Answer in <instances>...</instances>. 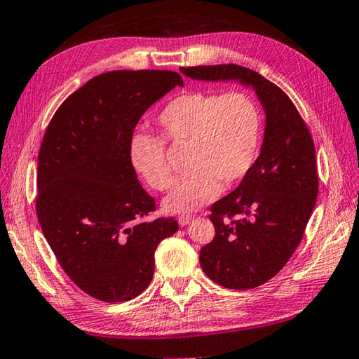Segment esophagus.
Returning <instances> with one entry per match:
<instances>
[{
	"label": "esophagus",
	"instance_id": "obj_1",
	"mask_svg": "<svg viewBox=\"0 0 359 359\" xmlns=\"http://www.w3.org/2000/svg\"><path fill=\"white\" fill-rule=\"evenodd\" d=\"M192 219H194V217H192V215H180L178 217V223L181 224V226H186V224H189Z\"/></svg>",
	"mask_w": 359,
	"mask_h": 359
}]
</instances>
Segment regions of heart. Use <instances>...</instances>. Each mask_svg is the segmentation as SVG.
I'll return each instance as SVG.
<instances>
[{"instance_id": "1", "label": "heart", "mask_w": 359, "mask_h": 359, "mask_svg": "<svg viewBox=\"0 0 359 359\" xmlns=\"http://www.w3.org/2000/svg\"><path fill=\"white\" fill-rule=\"evenodd\" d=\"M162 137L135 131L130 137V161L147 184L157 191L173 183L165 157V142L187 146L184 178L165 197L173 213H186L215 201L231 189L255 163L262 136L257 104L239 91L218 96L210 91H186L173 97L157 115Z\"/></svg>"}]
</instances>
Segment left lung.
Wrapping results in <instances>:
<instances>
[{
    "label": "left lung",
    "instance_id": "obj_1",
    "mask_svg": "<svg viewBox=\"0 0 359 359\" xmlns=\"http://www.w3.org/2000/svg\"><path fill=\"white\" fill-rule=\"evenodd\" d=\"M181 72L194 80L252 86L266 114L260 156L241 184L210 207L215 237L198 255L213 283L258 287L289 262L313 213L319 186L313 137L290 97L258 72L236 64Z\"/></svg>",
    "mask_w": 359,
    "mask_h": 359
}]
</instances>
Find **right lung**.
I'll return each instance as SVG.
<instances>
[{
    "label": "right lung",
    "mask_w": 359,
    "mask_h": 359,
    "mask_svg": "<svg viewBox=\"0 0 359 359\" xmlns=\"http://www.w3.org/2000/svg\"><path fill=\"white\" fill-rule=\"evenodd\" d=\"M183 79L172 70H114L60 104L38 154L36 217L65 274L85 294L128 302L151 284L154 253L178 231L147 218L156 201L137 181L130 137L141 115Z\"/></svg>",
    "instance_id": "obj_1"
}]
</instances>
